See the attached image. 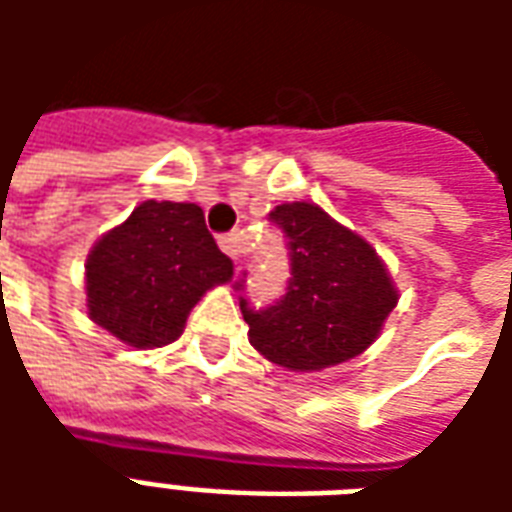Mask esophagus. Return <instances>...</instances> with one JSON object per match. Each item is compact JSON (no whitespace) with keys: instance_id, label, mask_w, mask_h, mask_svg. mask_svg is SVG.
I'll list each match as a JSON object with an SVG mask.
<instances>
[{"instance_id":"34e87169","label":"esophagus","mask_w":512,"mask_h":512,"mask_svg":"<svg viewBox=\"0 0 512 512\" xmlns=\"http://www.w3.org/2000/svg\"><path fill=\"white\" fill-rule=\"evenodd\" d=\"M219 244H222L224 255L233 257L235 263H241V257H244V255H246V249H249V246H246L244 233H230V235H224V238H222V241H219Z\"/></svg>"}]
</instances>
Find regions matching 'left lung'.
<instances>
[{
    "label": "left lung",
    "instance_id": "obj_1",
    "mask_svg": "<svg viewBox=\"0 0 512 512\" xmlns=\"http://www.w3.org/2000/svg\"><path fill=\"white\" fill-rule=\"evenodd\" d=\"M271 219L288 238L293 277L268 310L241 299L249 343L293 373H321L367 351L400 299L373 244L315 202H282Z\"/></svg>",
    "mask_w": 512,
    "mask_h": 512
}]
</instances>
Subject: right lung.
<instances>
[{
	"label": "right lung",
	"instance_id": "obj_1",
	"mask_svg": "<svg viewBox=\"0 0 512 512\" xmlns=\"http://www.w3.org/2000/svg\"><path fill=\"white\" fill-rule=\"evenodd\" d=\"M233 279L194 202L145 200L104 233L84 263L87 315L131 348L178 340L194 304Z\"/></svg>",
	"mask_w": 512,
	"mask_h": 512
}]
</instances>
